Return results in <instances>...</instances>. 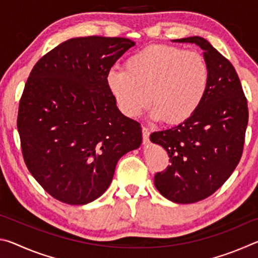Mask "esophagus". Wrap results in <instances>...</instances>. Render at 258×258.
Instances as JSON below:
<instances>
[{
  "label": "esophagus",
  "mask_w": 258,
  "mask_h": 258,
  "mask_svg": "<svg viewBox=\"0 0 258 258\" xmlns=\"http://www.w3.org/2000/svg\"><path fill=\"white\" fill-rule=\"evenodd\" d=\"M149 135H150V130L148 127H142V137H143V142H149Z\"/></svg>",
  "instance_id": "obj_1"
}]
</instances>
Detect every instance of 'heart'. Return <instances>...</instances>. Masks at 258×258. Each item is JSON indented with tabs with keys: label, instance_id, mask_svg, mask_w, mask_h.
<instances>
[{
	"label": "heart",
	"instance_id": "obj_1",
	"mask_svg": "<svg viewBox=\"0 0 258 258\" xmlns=\"http://www.w3.org/2000/svg\"><path fill=\"white\" fill-rule=\"evenodd\" d=\"M125 69L107 74V86L117 107L137 117L154 104L151 117L169 124L189 119L202 106L211 72L204 56L173 45H150L125 61Z\"/></svg>",
	"mask_w": 258,
	"mask_h": 258
}]
</instances>
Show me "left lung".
Returning a JSON list of instances; mask_svg holds the SVG:
<instances>
[{"instance_id": "obj_1", "label": "left lung", "mask_w": 258, "mask_h": 258, "mask_svg": "<svg viewBox=\"0 0 258 258\" xmlns=\"http://www.w3.org/2000/svg\"><path fill=\"white\" fill-rule=\"evenodd\" d=\"M194 43L204 51L211 81L202 106L189 119L158 131L150 140L167 151L171 164L155 175V185L176 204L206 199L224 184L241 158L248 106L241 83L230 61L211 43L194 36L173 40Z\"/></svg>"}]
</instances>
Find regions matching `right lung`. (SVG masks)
<instances>
[{"instance_id": "1", "label": "right lung", "mask_w": 258, "mask_h": 258, "mask_svg": "<svg viewBox=\"0 0 258 258\" xmlns=\"http://www.w3.org/2000/svg\"><path fill=\"white\" fill-rule=\"evenodd\" d=\"M133 41L71 38L37 61L20 98L17 127L28 171L52 197L85 205L108 189L121 156L142 142L124 116L107 74Z\"/></svg>"}]
</instances>
